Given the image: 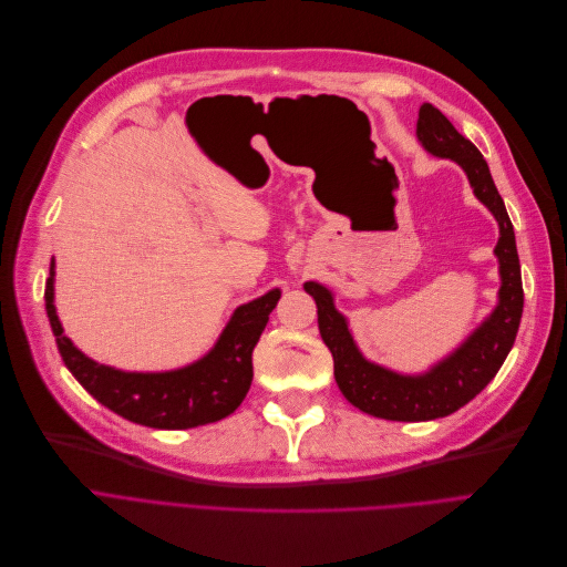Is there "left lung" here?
<instances>
[{"label": "left lung", "instance_id": "1", "mask_svg": "<svg viewBox=\"0 0 567 567\" xmlns=\"http://www.w3.org/2000/svg\"><path fill=\"white\" fill-rule=\"evenodd\" d=\"M415 133L420 145L431 156L450 158L466 173L475 198L494 214L498 224L494 256L498 260L501 288L492 313L452 353L426 371L401 373L362 355L348 328V318L337 309L330 288L318 281L305 284V290L318 307V330L332 353L334 381L341 394L362 413L396 422L436 420L466 406L498 373L515 343L524 311L515 228H512L487 161L431 103L420 107Z\"/></svg>", "mask_w": 567, "mask_h": 567}]
</instances>
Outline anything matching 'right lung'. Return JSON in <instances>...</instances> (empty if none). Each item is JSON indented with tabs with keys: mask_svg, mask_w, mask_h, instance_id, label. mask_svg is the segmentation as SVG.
<instances>
[{
	"mask_svg": "<svg viewBox=\"0 0 567 567\" xmlns=\"http://www.w3.org/2000/svg\"><path fill=\"white\" fill-rule=\"evenodd\" d=\"M279 298L281 290L272 288L239 305L217 343L192 364L171 371H122L94 362L64 334L55 309V258L45 281V311L66 369L105 409L152 429L219 422L245 401L254 381L251 353Z\"/></svg>",
	"mask_w": 567,
	"mask_h": 567,
	"instance_id": "add662e5",
	"label": "right lung"
}]
</instances>
